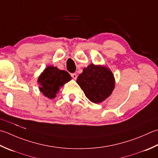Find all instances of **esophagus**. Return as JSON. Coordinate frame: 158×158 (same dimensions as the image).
<instances>
[{"instance_id": "obj_1", "label": "esophagus", "mask_w": 158, "mask_h": 158, "mask_svg": "<svg viewBox=\"0 0 158 158\" xmlns=\"http://www.w3.org/2000/svg\"><path fill=\"white\" fill-rule=\"evenodd\" d=\"M71 77H72L74 79H76L77 78V74H76V73H73V74H71Z\"/></svg>"}]
</instances>
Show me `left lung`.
I'll return each instance as SVG.
<instances>
[{"label":"left lung","mask_w":158,"mask_h":158,"mask_svg":"<svg viewBox=\"0 0 158 158\" xmlns=\"http://www.w3.org/2000/svg\"><path fill=\"white\" fill-rule=\"evenodd\" d=\"M77 83L85 97L92 103H101L112 94L115 88V78L109 68L91 64L84 68L77 77Z\"/></svg>","instance_id":"obj_1"}]
</instances>
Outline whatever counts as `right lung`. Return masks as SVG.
<instances>
[{
    "instance_id": "add662e5",
    "label": "right lung",
    "mask_w": 158,
    "mask_h": 158,
    "mask_svg": "<svg viewBox=\"0 0 158 158\" xmlns=\"http://www.w3.org/2000/svg\"><path fill=\"white\" fill-rule=\"evenodd\" d=\"M72 79L66 70H61L53 66H48L43 70L38 79L39 89L50 99L56 97L60 89Z\"/></svg>"
}]
</instances>
